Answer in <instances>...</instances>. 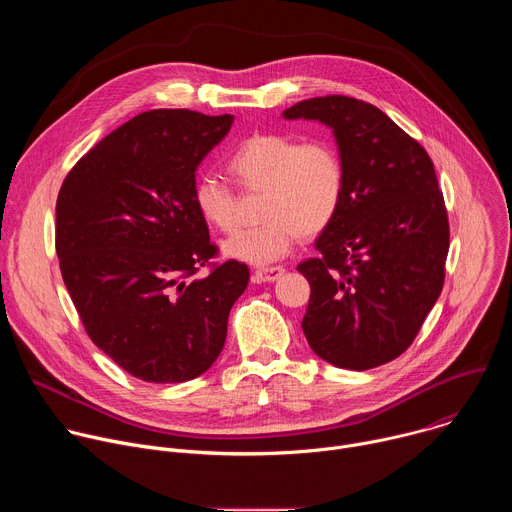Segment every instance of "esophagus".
Segmentation results:
<instances>
[{"label":"esophagus","mask_w":512,"mask_h":512,"mask_svg":"<svg viewBox=\"0 0 512 512\" xmlns=\"http://www.w3.org/2000/svg\"><path fill=\"white\" fill-rule=\"evenodd\" d=\"M283 271H285V267H281V265H273V267H259V269H255V273H253V279L257 281V283H271V281H277L281 275H283Z\"/></svg>","instance_id":"1"}]
</instances>
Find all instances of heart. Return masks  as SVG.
<instances>
[{
	"instance_id": "b5f03b06",
	"label": "heart",
	"mask_w": 512,
	"mask_h": 512,
	"mask_svg": "<svg viewBox=\"0 0 512 512\" xmlns=\"http://www.w3.org/2000/svg\"><path fill=\"white\" fill-rule=\"evenodd\" d=\"M231 172L249 192H263V223L245 229L225 243L233 259L269 265L283 259L300 235L322 233L340 210L346 168L328 139H304L294 133L265 131L247 137L229 160ZM204 221L221 233L239 227L237 192L214 174H202L192 190Z\"/></svg>"
}]
</instances>
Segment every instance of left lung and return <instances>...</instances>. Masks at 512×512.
<instances>
[{
    "instance_id": "1",
    "label": "left lung",
    "mask_w": 512,
    "mask_h": 512,
    "mask_svg": "<svg viewBox=\"0 0 512 512\" xmlns=\"http://www.w3.org/2000/svg\"><path fill=\"white\" fill-rule=\"evenodd\" d=\"M334 129L346 188L310 281L302 320L312 350L340 369L367 371L403 354L437 302L446 277L450 223L433 162L381 109L344 95L283 111Z\"/></svg>"
}]
</instances>
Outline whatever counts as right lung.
I'll return each mask as SVG.
<instances>
[{"instance_id": "1", "label": "right lung", "mask_w": 512, "mask_h": 512, "mask_svg": "<svg viewBox=\"0 0 512 512\" xmlns=\"http://www.w3.org/2000/svg\"><path fill=\"white\" fill-rule=\"evenodd\" d=\"M231 125L188 109L139 113L60 186L56 255L72 304L89 338L145 383L208 371L247 289L245 263H210L218 247L192 198L198 164Z\"/></svg>"}]
</instances>
